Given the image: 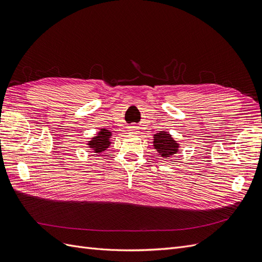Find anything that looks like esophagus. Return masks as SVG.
I'll return each instance as SVG.
<instances>
[{"mask_svg": "<svg viewBox=\"0 0 262 262\" xmlns=\"http://www.w3.org/2000/svg\"><path fill=\"white\" fill-rule=\"evenodd\" d=\"M129 130H130L132 133H136V132H138V131H137V128H136V126H130Z\"/></svg>", "mask_w": 262, "mask_h": 262, "instance_id": "34e87169", "label": "esophagus"}]
</instances>
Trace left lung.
Listing matches in <instances>:
<instances>
[{"mask_svg":"<svg viewBox=\"0 0 262 262\" xmlns=\"http://www.w3.org/2000/svg\"><path fill=\"white\" fill-rule=\"evenodd\" d=\"M153 145L158 155L164 158H169L170 156L177 154L180 147V144L172 139L171 134L166 131H161L160 133L154 134Z\"/></svg>","mask_w":262,"mask_h":262,"instance_id":"1","label":"left lung"}]
</instances>
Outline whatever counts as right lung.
Listing matches in <instances>:
<instances>
[{"label":"right lung","mask_w":262,"mask_h":262,"mask_svg":"<svg viewBox=\"0 0 262 262\" xmlns=\"http://www.w3.org/2000/svg\"><path fill=\"white\" fill-rule=\"evenodd\" d=\"M113 137V133L110 130H106V129H100L97 134L95 137H93L89 142H87V145L89 147L94 150V153H101L106 150L112 142H110V139Z\"/></svg>","instance_id":"right-lung-1"}]
</instances>
